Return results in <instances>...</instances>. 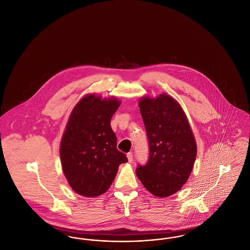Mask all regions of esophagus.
Masks as SVG:
<instances>
[{
	"label": "esophagus",
	"mask_w": 250,
	"mask_h": 250,
	"mask_svg": "<svg viewBox=\"0 0 250 250\" xmlns=\"http://www.w3.org/2000/svg\"><path fill=\"white\" fill-rule=\"evenodd\" d=\"M126 156H127L128 162L132 163V162H133V154H132V152H128V153L126 154Z\"/></svg>",
	"instance_id": "1"
}]
</instances>
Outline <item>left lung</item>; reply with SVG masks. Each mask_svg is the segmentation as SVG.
I'll list each match as a JSON object with an SVG mask.
<instances>
[{"mask_svg": "<svg viewBox=\"0 0 250 250\" xmlns=\"http://www.w3.org/2000/svg\"><path fill=\"white\" fill-rule=\"evenodd\" d=\"M139 106L150 154L145 166L138 165L136 174L150 193L167 197L189 179L196 157V142L184 111L172 97H145Z\"/></svg>", "mask_w": 250, "mask_h": 250, "instance_id": "1", "label": "left lung"}]
</instances>
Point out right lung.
I'll list each match as a JSON object with an SVG mask.
<instances>
[{"instance_id":"1","label":"right lung","mask_w":250,"mask_h":250,"mask_svg":"<svg viewBox=\"0 0 250 250\" xmlns=\"http://www.w3.org/2000/svg\"><path fill=\"white\" fill-rule=\"evenodd\" d=\"M115 98L101 100L94 94L74 107L60 142V159L71 189L85 197L101 195L110 188L125 153L117 150L110 119L120 106Z\"/></svg>"}]
</instances>
